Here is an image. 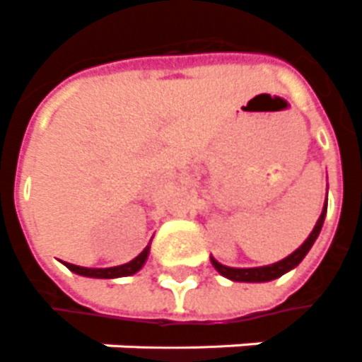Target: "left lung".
<instances>
[{
	"mask_svg": "<svg viewBox=\"0 0 362 362\" xmlns=\"http://www.w3.org/2000/svg\"><path fill=\"white\" fill-rule=\"evenodd\" d=\"M325 212H327V197H325L324 202V210H322V214L317 218L316 226L314 230L310 232V235L304 240V243L300 245L298 250H294L288 255V257L281 259V261H276L273 265H263V267H226V265H222V263H218L216 259L210 255V263L214 265L218 273L222 276H226L230 281H235V283H269V281H275L279 276H283L284 273H288L294 267H298L300 261L306 257V253L312 250V245L317 240V235L322 232V226H324V220H325Z\"/></svg>",
	"mask_w": 362,
	"mask_h": 362,
	"instance_id": "8db88e82",
	"label": "left lung"
}]
</instances>
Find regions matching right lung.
<instances>
[{"label":"right lung","instance_id":"add662e5","mask_svg":"<svg viewBox=\"0 0 362 362\" xmlns=\"http://www.w3.org/2000/svg\"><path fill=\"white\" fill-rule=\"evenodd\" d=\"M148 253H150V243L146 245L140 255H136L132 261H128L124 265H117V267H107V269H91V267H79V265H74V263H66L62 261L66 267L70 269L71 273L81 276H89V279H119V276H130L138 273L140 269L144 267L146 259H148Z\"/></svg>","mask_w":362,"mask_h":362}]
</instances>
